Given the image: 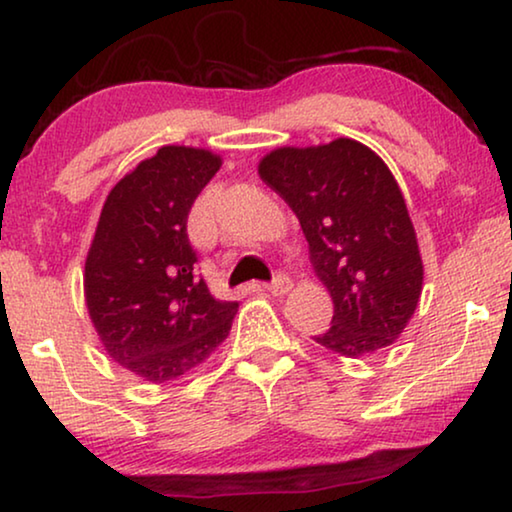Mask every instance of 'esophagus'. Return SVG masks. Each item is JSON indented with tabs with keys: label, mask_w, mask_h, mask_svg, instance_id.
Wrapping results in <instances>:
<instances>
[{
	"label": "esophagus",
	"mask_w": 512,
	"mask_h": 512,
	"mask_svg": "<svg viewBox=\"0 0 512 512\" xmlns=\"http://www.w3.org/2000/svg\"><path fill=\"white\" fill-rule=\"evenodd\" d=\"M291 287H294V285H291V280L287 278V275L285 273H278L273 278V282H269V285H266L264 289L271 291L273 296H285V294H289Z\"/></svg>",
	"instance_id": "34e87169"
}]
</instances>
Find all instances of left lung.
<instances>
[{"mask_svg":"<svg viewBox=\"0 0 512 512\" xmlns=\"http://www.w3.org/2000/svg\"><path fill=\"white\" fill-rule=\"evenodd\" d=\"M259 177L285 198L335 305L316 344L346 358L392 346L417 310L424 264L399 182L360 141L275 148Z\"/></svg>","mask_w":512,"mask_h":512,"instance_id":"1","label":"left lung"}]
</instances>
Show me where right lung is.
Listing matches in <instances>:
<instances>
[{
    "mask_svg": "<svg viewBox=\"0 0 512 512\" xmlns=\"http://www.w3.org/2000/svg\"><path fill=\"white\" fill-rule=\"evenodd\" d=\"M221 166L212 150L164 145L104 200L84 266L86 310L109 358L145 383L196 371L239 310L198 278L186 234L193 202Z\"/></svg>",
    "mask_w": 512,
    "mask_h": 512,
    "instance_id": "1",
    "label": "right lung"
}]
</instances>
